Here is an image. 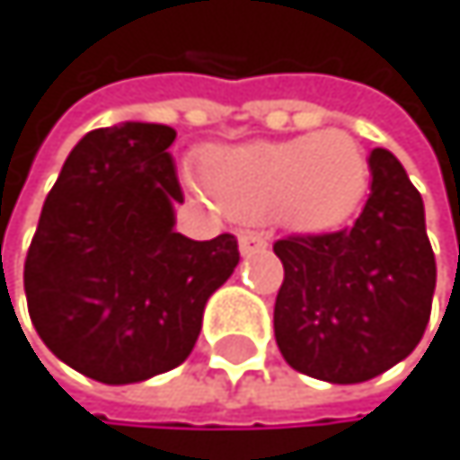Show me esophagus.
<instances>
[{
    "mask_svg": "<svg viewBox=\"0 0 460 460\" xmlns=\"http://www.w3.org/2000/svg\"><path fill=\"white\" fill-rule=\"evenodd\" d=\"M267 247H270L267 235H261V233H242L238 235V250H242V255H252V252H261Z\"/></svg>",
    "mask_w": 460,
    "mask_h": 460,
    "instance_id": "1",
    "label": "esophagus"
}]
</instances>
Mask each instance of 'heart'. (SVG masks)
<instances>
[{"instance_id": "obj_1", "label": "heart", "mask_w": 460, "mask_h": 460, "mask_svg": "<svg viewBox=\"0 0 460 460\" xmlns=\"http://www.w3.org/2000/svg\"><path fill=\"white\" fill-rule=\"evenodd\" d=\"M216 205L235 218H270L297 233L342 227L365 202L371 168L351 134L326 128L289 140L218 146L202 156Z\"/></svg>"}]
</instances>
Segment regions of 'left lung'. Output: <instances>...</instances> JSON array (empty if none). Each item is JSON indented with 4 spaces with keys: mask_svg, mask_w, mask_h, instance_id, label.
<instances>
[{
    "mask_svg": "<svg viewBox=\"0 0 460 460\" xmlns=\"http://www.w3.org/2000/svg\"><path fill=\"white\" fill-rule=\"evenodd\" d=\"M368 168L371 196L354 227L275 242L278 349L295 371L332 385L368 382L408 357L436 292L421 193L388 148H374Z\"/></svg>",
    "mask_w": 460,
    "mask_h": 460,
    "instance_id": "obj_1",
    "label": "left lung"
}]
</instances>
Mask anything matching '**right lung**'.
I'll return each instance as SVG.
<instances>
[{
	"label": "right lung",
	"instance_id": "obj_1",
	"mask_svg": "<svg viewBox=\"0 0 460 460\" xmlns=\"http://www.w3.org/2000/svg\"><path fill=\"white\" fill-rule=\"evenodd\" d=\"M160 123L95 128L69 151L24 261L30 320L78 374L131 385L182 365L208 297L238 264L230 233H176L182 202Z\"/></svg>",
	"mask_w": 460,
	"mask_h": 460
}]
</instances>
